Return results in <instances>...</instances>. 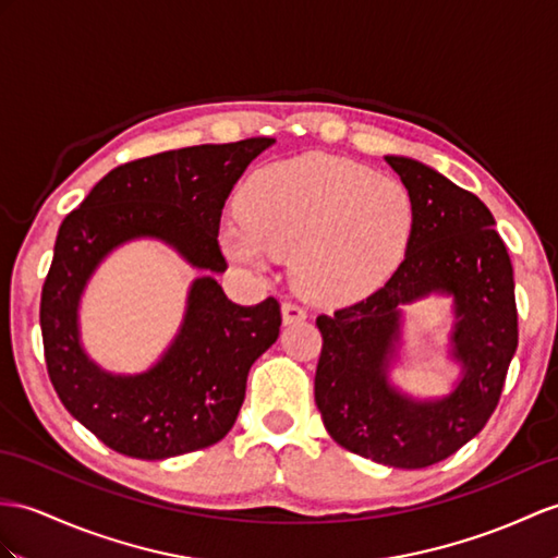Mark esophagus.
I'll list each match as a JSON object with an SVG mask.
<instances>
[{"label":"esophagus","mask_w":558,"mask_h":558,"mask_svg":"<svg viewBox=\"0 0 558 558\" xmlns=\"http://www.w3.org/2000/svg\"><path fill=\"white\" fill-rule=\"evenodd\" d=\"M305 317H307V312L301 305H295V303H283L281 305V319H283V324L303 322Z\"/></svg>","instance_id":"obj_1"}]
</instances>
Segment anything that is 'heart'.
Instances as JSON below:
<instances>
[{"label": "heart", "instance_id": "b5f03b06", "mask_svg": "<svg viewBox=\"0 0 558 558\" xmlns=\"http://www.w3.org/2000/svg\"><path fill=\"white\" fill-rule=\"evenodd\" d=\"M220 246L229 260L263 271L289 255L295 287L312 301L352 303L374 293L404 260L416 206L398 177L355 160L307 154L248 177Z\"/></svg>", "mask_w": 558, "mask_h": 558}]
</instances>
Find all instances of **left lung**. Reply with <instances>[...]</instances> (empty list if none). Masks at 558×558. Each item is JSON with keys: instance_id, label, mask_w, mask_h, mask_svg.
Returning <instances> with one entry per match:
<instances>
[{"instance_id": "obj_1", "label": "left lung", "mask_w": 558, "mask_h": 558, "mask_svg": "<svg viewBox=\"0 0 558 558\" xmlns=\"http://www.w3.org/2000/svg\"><path fill=\"white\" fill-rule=\"evenodd\" d=\"M416 206L404 260L366 301L319 315L315 402L331 438L376 464L426 469L478 436L519 345L513 267L485 203L426 162L386 156ZM453 298L446 354L460 376L445 397L416 399L391 384L403 307Z\"/></svg>"}]
</instances>
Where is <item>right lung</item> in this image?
Masks as SVG:
<instances>
[{
	"label": "right lung",
	"mask_w": 558,
	"mask_h": 558,
	"mask_svg": "<svg viewBox=\"0 0 558 558\" xmlns=\"http://www.w3.org/2000/svg\"><path fill=\"white\" fill-rule=\"evenodd\" d=\"M275 140L201 144L125 162L94 184L59 229L43 289L39 326L53 390L111 450L168 459L222 440L246 398L253 362L279 338L275 298L243 307L215 275L225 201L251 160ZM166 242L202 271L187 292L181 329L144 373L116 375L82 345L78 303L105 257L130 240Z\"/></svg>",
	"instance_id": "add662e5"
}]
</instances>
